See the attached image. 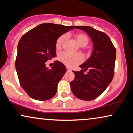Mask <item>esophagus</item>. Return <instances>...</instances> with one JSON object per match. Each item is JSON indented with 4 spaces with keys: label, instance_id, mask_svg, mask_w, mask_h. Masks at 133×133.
Masks as SVG:
<instances>
[{
    "label": "esophagus",
    "instance_id": "1",
    "mask_svg": "<svg viewBox=\"0 0 133 133\" xmlns=\"http://www.w3.org/2000/svg\"><path fill=\"white\" fill-rule=\"evenodd\" d=\"M66 69H67V70H68V71H71V68H68V67H66Z\"/></svg>",
    "mask_w": 133,
    "mask_h": 133
}]
</instances>
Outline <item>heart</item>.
I'll use <instances>...</instances> for the list:
<instances>
[{
	"label": "heart",
	"mask_w": 133,
	"mask_h": 133,
	"mask_svg": "<svg viewBox=\"0 0 133 133\" xmlns=\"http://www.w3.org/2000/svg\"><path fill=\"white\" fill-rule=\"evenodd\" d=\"M76 41L81 46L84 47L88 44L89 38L86 34L83 33L77 34L75 35ZM67 39L66 34H63L58 38L56 42V48L57 50L62 48L63 45ZM59 61L68 67H73L82 62L83 57L81 54H72L68 51H63L61 52L58 56Z\"/></svg>",
	"instance_id": "obj_1"
}]
</instances>
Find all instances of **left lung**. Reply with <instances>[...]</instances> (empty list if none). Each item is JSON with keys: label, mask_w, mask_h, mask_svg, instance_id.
Returning <instances> with one entry per match:
<instances>
[{"label": "left lung", "mask_w": 133, "mask_h": 133, "mask_svg": "<svg viewBox=\"0 0 133 133\" xmlns=\"http://www.w3.org/2000/svg\"><path fill=\"white\" fill-rule=\"evenodd\" d=\"M86 32L92 43L90 58L81 65L80 71H72L75 78L71 82L72 93L78 99L92 101L99 97L110 85L114 74L116 51L110 37L105 32L87 26H74ZM89 69L87 74L84 71Z\"/></svg>", "instance_id": "1"}]
</instances>
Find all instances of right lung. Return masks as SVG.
Listing matches in <instances>:
<instances>
[{"mask_svg": "<svg viewBox=\"0 0 133 133\" xmlns=\"http://www.w3.org/2000/svg\"><path fill=\"white\" fill-rule=\"evenodd\" d=\"M73 28L45 23L26 32L20 39L16 71L22 88L32 99L44 101L55 96L58 83L66 71V66L56 61L49 69L45 63L56 56L57 39Z\"/></svg>", "mask_w": 133, "mask_h": 133, "instance_id": "1", "label": "right lung"}]
</instances>
